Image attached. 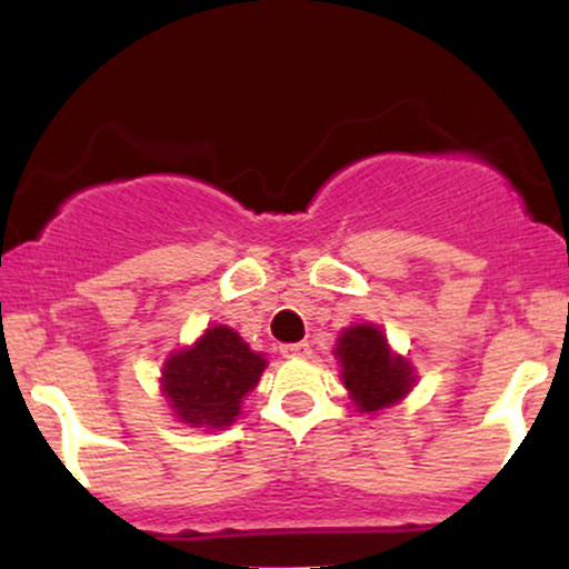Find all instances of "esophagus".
<instances>
[{
    "label": "esophagus",
    "mask_w": 569,
    "mask_h": 569,
    "mask_svg": "<svg viewBox=\"0 0 569 569\" xmlns=\"http://www.w3.org/2000/svg\"><path fill=\"white\" fill-rule=\"evenodd\" d=\"M280 352H283L286 358H307V356H310V345H307V342L280 345Z\"/></svg>",
    "instance_id": "34e87169"
}]
</instances>
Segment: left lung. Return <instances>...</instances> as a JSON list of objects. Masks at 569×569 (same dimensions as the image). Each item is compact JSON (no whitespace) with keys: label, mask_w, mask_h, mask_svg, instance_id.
Masks as SVG:
<instances>
[{"label":"left lung","mask_w":569,"mask_h":569,"mask_svg":"<svg viewBox=\"0 0 569 569\" xmlns=\"http://www.w3.org/2000/svg\"><path fill=\"white\" fill-rule=\"evenodd\" d=\"M342 361V382L361 411H377L409 393L411 367L403 358L390 356L388 342L377 326H352L342 331L337 345Z\"/></svg>","instance_id":"8db88e82"}]
</instances>
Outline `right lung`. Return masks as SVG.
<instances>
[{
    "label": "right lung",
    "instance_id": "add662e5",
    "mask_svg": "<svg viewBox=\"0 0 569 569\" xmlns=\"http://www.w3.org/2000/svg\"><path fill=\"white\" fill-rule=\"evenodd\" d=\"M264 358L227 326H213L194 348L168 358L162 390L181 422L192 428H224L240 415V398L257 388Z\"/></svg>",
    "mask_w": 569,
    "mask_h": 569
}]
</instances>
